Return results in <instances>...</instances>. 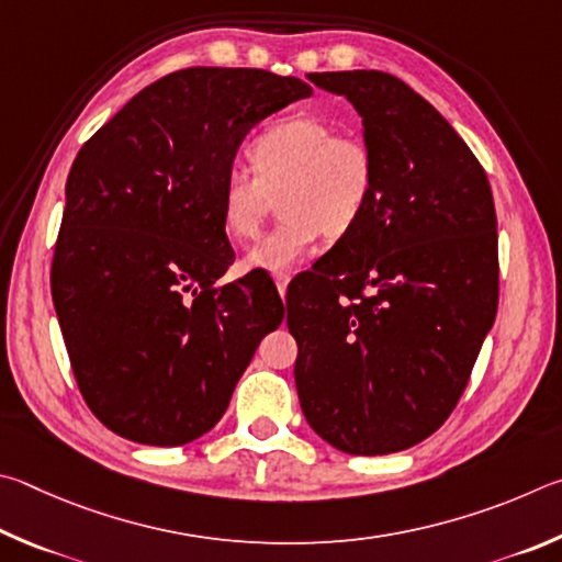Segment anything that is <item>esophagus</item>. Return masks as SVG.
<instances>
[{"mask_svg": "<svg viewBox=\"0 0 562 562\" xmlns=\"http://www.w3.org/2000/svg\"><path fill=\"white\" fill-rule=\"evenodd\" d=\"M273 281H276V289H279L281 299L286 296V289H289V281H291V273L281 271V273H273Z\"/></svg>", "mask_w": 562, "mask_h": 562, "instance_id": "esophagus-1", "label": "esophagus"}]
</instances>
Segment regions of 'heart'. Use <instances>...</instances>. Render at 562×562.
<instances>
[{
  "label": "heart",
  "mask_w": 562,
  "mask_h": 562,
  "mask_svg": "<svg viewBox=\"0 0 562 562\" xmlns=\"http://www.w3.org/2000/svg\"><path fill=\"white\" fill-rule=\"evenodd\" d=\"M246 155L254 172L232 165L220 182L224 232L236 241L254 239L279 189L283 214L246 254L249 269L281 273L306 259L326 232L346 236L375 192L378 167L370 147L356 135L336 133L321 117L273 121L254 137Z\"/></svg>",
  "instance_id": "b5f03b06"
}]
</instances>
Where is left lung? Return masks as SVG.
I'll use <instances>...</instances> for the list:
<instances>
[{
    "instance_id": "left-lung-1",
    "label": "left lung",
    "mask_w": 562,
    "mask_h": 562,
    "mask_svg": "<svg viewBox=\"0 0 562 562\" xmlns=\"http://www.w3.org/2000/svg\"><path fill=\"white\" fill-rule=\"evenodd\" d=\"M308 78L360 113L378 180L356 229L289 286L293 375L318 437L392 454L445 425L494 326V196L469 145L400 78Z\"/></svg>"
}]
</instances>
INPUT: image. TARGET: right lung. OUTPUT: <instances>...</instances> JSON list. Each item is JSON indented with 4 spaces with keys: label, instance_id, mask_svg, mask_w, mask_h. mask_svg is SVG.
Listing matches in <instances>:
<instances>
[{
    "label": "right lung",
    "instance_id": "right-lung-1",
    "mask_svg": "<svg viewBox=\"0 0 562 562\" xmlns=\"http://www.w3.org/2000/svg\"><path fill=\"white\" fill-rule=\"evenodd\" d=\"M308 95L301 78L261 68H182L76 155L52 296L78 390L115 435L150 447L202 437L281 326L273 281L214 286L234 261L220 182L256 123Z\"/></svg>",
    "mask_w": 562,
    "mask_h": 562
}]
</instances>
